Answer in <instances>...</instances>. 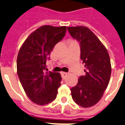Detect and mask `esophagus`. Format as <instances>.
<instances>
[{
    "instance_id": "34e87169",
    "label": "esophagus",
    "mask_w": 125,
    "mask_h": 125,
    "mask_svg": "<svg viewBox=\"0 0 125 125\" xmlns=\"http://www.w3.org/2000/svg\"><path fill=\"white\" fill-rule=\"evenodd\" d=\"M61 76H62V79H65L68 76V73H65V72H61Z\"/></svg>"
}]
</instances>
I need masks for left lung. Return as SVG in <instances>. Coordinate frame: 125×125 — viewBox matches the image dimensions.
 Here are the masks:
<instances>
[{"label": "left lung", "instance_id": "left-lung-1", "mask_svg": "<svg viewBox=\"0 0 125 125\" xmlns=\"http://www.w3.org/2000/svg\"><path fill=\"white\" fill-rule=\"evenodd\" d=\"M70 35L80 42V58L86 74L71 88L72 99L83 108H89L99 102L108 87L112 72L108 52L104 44L89 29L83 26L67 27Z\"/></svg>", "mask_w": 125, "mask_h": 125}]
</instances>
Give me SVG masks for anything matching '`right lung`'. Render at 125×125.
<instances>
[{"label":"right lung","mask_w":125,"mask_h":125,"mask_svg":"<svg viewBox=\"0 0 125 125\" xmlns=\"http://www.w3.org/2000/svg\"><path fill=\"white\" fill-rule=\"evenodd\" d=\"M66 27L43 25L32 32L22 44L17 58V72L23 89L38 105L55 99L62 78L57 72H46V61L54 46L65 35Z\"/></svg>","instance_id":"add662e5"}]
</instances>
